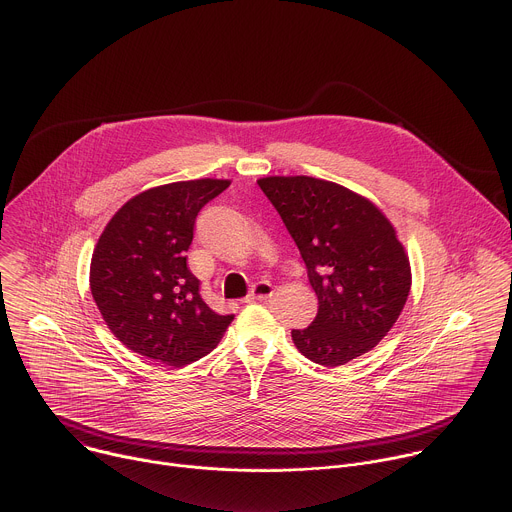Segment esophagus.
Masks as SVG:
<instances>
[{
	"mask_svg": "<svg viewBox=\"0 0 512 512\" xmlns=\"http://www.w3.org/2000/svg\"><path fill=\"white\" fill-rule=\"evenodd\" d=\"M271 293H273V285H271L269 281H257V283L251 287L249 295L245 297V303L259 301V299H267V297H271Z\"/></svg>",
	"mask_w": 512,
	"mask_h": 512,
	"instance_id": "obj_1",
	"label": "esophagus"
}]
</instances>
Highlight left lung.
<instances>
[{
    "label": "left lung",
    "mask_w": 512,
    "mask_h": 512,
    "mask_svg": "<svg viewBox=\"0 0 512 512\" xmlns=\"http://www.w3.org/2000/svg\"><path fill=\"white\" fill-rule=\"evenodd\" d=\"M307 267L319 309L293 329L295 348L319 366H344L370 352L402 313L410 263L390 221L364 197L311 177L257 181Z\"/></svg>",
    "instance_id": "8db88e82"
}]
</instances>
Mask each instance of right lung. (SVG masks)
<instances>
[{
	"label": "right lung",
	"mask_w": 512,
	"mask_h": 512,
	"mask_svg": "<svg viewBox=\"0 0 512 512\" xmlns=\"http://www.w3.org/2000/svg\"><path fill=\"white\" fill-rule=\"evenodd\" d=\"M231 183H170L130 199L106 225L90 265L92 297L120 342L166 366L215 350L233 313L213 311L187 267L201 209Z\"/></svg>",
	"instance_id": "add662e5"
}]
</instances>
